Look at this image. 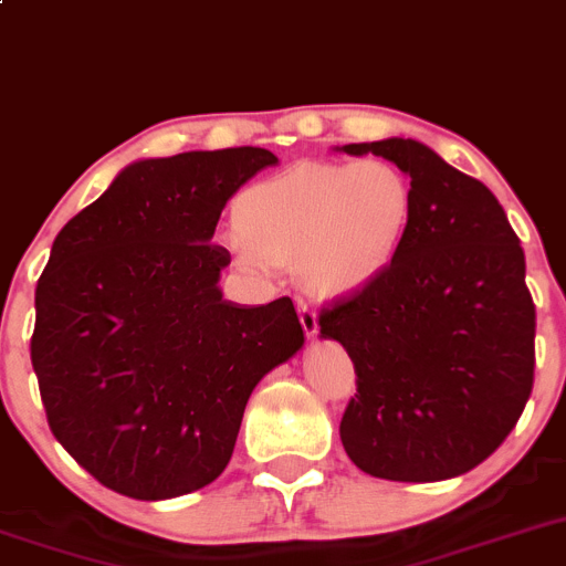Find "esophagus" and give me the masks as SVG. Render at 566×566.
Returning a JSON list of instances; mask_svg holds the SVG:
<instances>
[{
	"mask_svg": "<svg viewBox=\"0 0 566 566\" xmlns=\"http://www.w3.org/2000/svg\"><path fill=\"white\" fill-rule=\"evenodd\" d=\"M298 317H301V326H304V332L310 334V337H315V334H317V312L312 310L306 301H298Z\"/></svg>",
	"mask_w": 566,
	"mask_h": 566,
	"instance_id": "34e87169",
	"label": "esophagus"
}]
</instances>
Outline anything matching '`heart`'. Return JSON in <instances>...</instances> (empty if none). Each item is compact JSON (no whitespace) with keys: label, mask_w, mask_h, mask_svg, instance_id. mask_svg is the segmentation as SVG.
<instances>
[{"label":"heart","mask_w":566,"mask_h":566,"mask_svg":"<svg viewBox=\"0 0 566 566\" xmlns=\"http://www.w3.org/2000/svg\"><path fill=\"white\" fill-rule=\"evenodd\" d=\"M411 212L415 190L395 163L304 160L249 185L232 229L243 265H295L310 290L345 295L392 265Z\"/></svg>","instance_id":"heart-1"}]
</instances>
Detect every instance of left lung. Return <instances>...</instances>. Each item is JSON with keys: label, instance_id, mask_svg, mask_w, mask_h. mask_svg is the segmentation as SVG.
I'll use <instances>...</instances> for the list:
<instances>
[{"label": "left lung", "instance_id": "obj_1", "mask_svg": "<svg viewBox=\"0 0 566 566\" xmlns=\"http://www.w3.org/2000/svg\"><path fill=\"white\" fill-rule=\"evenodd\" d=\"M339 151L395 163L415 190L392 265L317 315L356 370L339 440L376 479H453L501 448L534 387L523 245L492 190L429 146L387 137Z\"/></svg>", "mask_w": 566, "mask_h": 566}]
</instances>
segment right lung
Segmentation results:
<instances>
[{
    "label": "right lung",
    "mask_w": 566,
    "mask_h": 566,
    "mask_svg": "<svg viewBox=\"0 0 566 566\" xmlns=\"http://www.w3.org/2000/svg\"><path fill=\"white\" fill-rule=\"evenodd\" d=\"M276 163L256 146L137 160L54 238L32 367L54 440L118 495L212 484L249 395L304 345L287 295L223 298L229 251L210 243L240 185Z\"/></svg>",
    "instance_id": "add662e5"
}]
</instances>
